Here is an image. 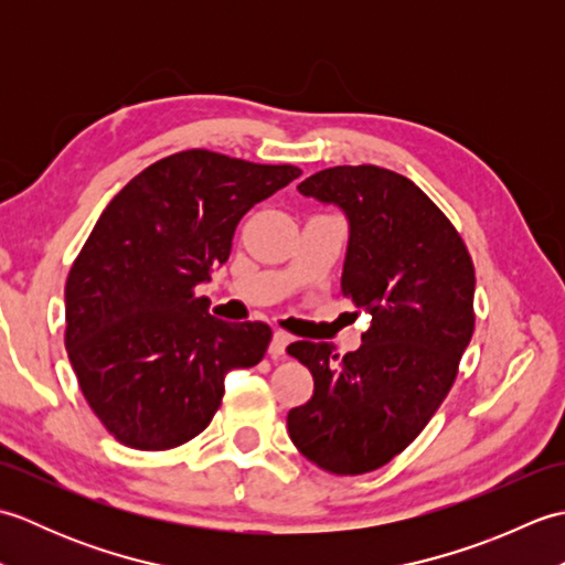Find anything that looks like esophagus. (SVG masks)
<instances>
[{
	"mask_svg": "<svg viewBox=\"0 0 565 565\" xmlns=\"http://www.w3.org/2000/svg\"><path fill=\"white\" fill-rule=\"evenodd\" d=\"M291 342V334L284 332V330H276L274 338H271V344H269V354L271 359H281L286 356V347H289Z\"/></svg>",
	"mask_w": 565,
	"mask_h": 565,
	"instance_id": "1",
	"label": "esophagus"
}]
</instances>
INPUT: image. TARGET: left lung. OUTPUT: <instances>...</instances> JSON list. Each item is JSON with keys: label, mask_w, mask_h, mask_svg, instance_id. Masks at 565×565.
I'll return each instance as SVG.
<instances>
[{"label": "left lung", "mask_w": 565, "mask_h": 565, "mask_svg": "<svg viewBox=\"0 0 565 565\" xmlns=\"http://www.w3.org/2000/svg\"><path fill=\"white\" fill-rule=\"evenodd\" d=\"M350 221L342 296L371 316L362 347L294 342L313 398L286 417L291 441L334 476L376 471L437 413L471 342L476 271L459 231L411 179L376 164L330 167L298 184Z\"/></svg>", "instance_id": "left-lung-1"}]
</instances>
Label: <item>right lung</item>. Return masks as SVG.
Instances as JSON below:
<instances>
[{"instance_id":"add662e5","label":"right lung","mask_w":565,"mask_h":565,"mask_svg":"<svg viewBox=\"0 0 565 565\" xmlns=\"http://www.w3.org/2000/svg\"><path fill=\"white\" fill-rule=\"evenodd\" d=\"M301 170L182 150L118 191L72 262L65 347L114 439L164 451L209 427L231 369L255 366L267 322L209 316L201 281L227 262L239 218Z\"/></svg>"}]
</instances>
